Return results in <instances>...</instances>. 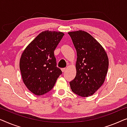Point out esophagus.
I'll return each mask as SVG.
<instances>
[{
  "label": "esophagus",
  "instance_id": "1",
  "mask_svg": "<svg viewBox=\"0 0 127 127\" xmlns=\"http://www.w3.org/2000/svg\"><path fill=\"white\" fill-rule=\"evenodd\" d=\"M61 69H62V72H65V70H66V68H62Z\"/></svg>",
  "mask_w": 127,
  "mask_h": 127
}]
</instances>
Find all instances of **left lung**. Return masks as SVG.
Instances as JSON below:
<instances>
[{"label":"left lung","mask_w":127,"mask_h":127,"mask_svg":"<svg viewBox=\"0 0 127 127\" xmlns=\"http://www.w3.org/2000/svg\"><path fill=\"white\" fill-rule=\"evenodd\" d=\"M77 53L76 74L69 82L71 90L81 97L93 94L105 81L109 66L108 56L98 42L82 30L68 32Z\"/></svg>","instance_id":"left-lung-1"}]
</instances>
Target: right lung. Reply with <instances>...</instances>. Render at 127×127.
Returning a JSON list of instances; mask_svg holds the SVG:
<instances>
[{"instance_id":"right-lung-1","label":"right lung","mask_w":127,"mask_h":127,"mask_svg":"<svg viewBox=\"0 0 127 127\" xmlns=\"http://www.w3.org/2000/svg\"><path fill=\"white\" fill-rule=\"evenodd\" d=\"M64 35L60 32H42L23 52L19 63L22 80L35 95L51 90L62 74L56 67L54 51Z\"/></svg>"}]
</instances>
